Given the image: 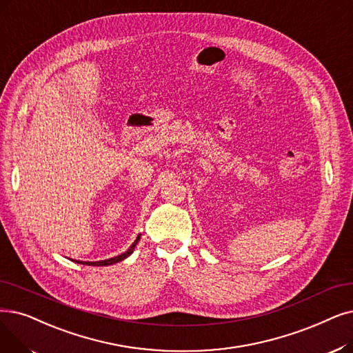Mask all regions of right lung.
I'll return each instance as SVG.
<instances>
[{"mask_svg":"<svg viewBox=\"0 0 353 353\" xmlns=\"http://www.w3.org/2000/svg\"><path fill=\"white\" fill-rule=\"evenodd\" d=\"M140 236H141V235L137 236V239L132 242L131 247H130V248H128V250H127L124 254L117 255V256H114V258H110V259H103V261H74V259H72V261L78 263V264H83V265H94V267H105V265H112V264H117V263L122 261V259H125L127 256H130V255L134 252V248L137 247V243H139V241H140Z\"/></svg>","mask_w":353,"mask_h":353,"instance_id":"obj_1","label":"right lung"}]
</instances>
